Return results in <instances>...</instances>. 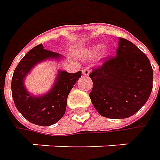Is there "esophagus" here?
Masks as SVG:
<instances>
[{
  "label": "esophagus",
  "instance_id": "esophagus-1",
  "mask_svg": "<svg viewBox=\"0 0 160 160\" xmlns=\"http://www.w3.org/2000/svg\"><path fill=\"white\" fill-rule=\"evenodd\" d=\"M82 72H83V76H89L90 73H91V70H90L89 68H83V70H82Z\"/></svg>",
  "mask_w": 160,
  "mask_h": 160
}]
</instances>
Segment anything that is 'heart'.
I'll list each match as a JSON object with an SVG mask.
<instances>
[{"instance_id": "heart-1", "label": "heart", "mask_w": 160, "mask_h": 160, "mask_svg": "<svg viewBox=\"0 0 160 160\" xmlns=\"http://www.w3.org/2000/svg\"><path fill=\"white\" fill-rule=\"evenodd\" d=\"M102 49H103V45H102V44H96L93 46L89 47L88 49H86L85 51H83L82 52V57L85 59H91V58L98 56L102 51ZM108 54H109V50H108V49L102 52L103 57H106Z\"/></svg>"}]
</instances>
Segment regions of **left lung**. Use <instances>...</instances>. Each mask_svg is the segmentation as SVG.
<instances>
[{"label": "left lung", "instance_id": "obj_1", "mask_svg": "<svg viewBox=\"0 0 160 160\" xmlns=\"http://www.w3.org/2000/svg\"><path fill=\"white\" fill-rule=\"evenodd\" d=\"M90 98L98 113L111 119L136 113L151 95L153 70L144 53L130 41L119 38L116 57L90 74Z\"/></svg>", "mask_w": 160, "mask_h": 160}]
</instances>
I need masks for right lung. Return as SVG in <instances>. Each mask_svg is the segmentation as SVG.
I'll return each mask as SVG.
<instances>
[{
  "label": "right lung",
  "mask_w": 160,
  "mask_h": 160,
  "mask_svg": "<svg viewBox=\"0 0 160 160\" xmlns=\"http://www.w3.org/2000/svg\"><path fill=\"white\" fill-rule=\"evenodd\" d=\"M60 54L43 49L39 44L30 50L17 66L11 81L12 98L17 109L32 124L41 126H52L64 116L68 96L77 80L82 76L79 71L75 74L58 69L52 86L46 93L32 94L25 85V80L34 67L46 60L60 61Z\"/></svg>",
  "instance_id": "1"
}]
</instances>
